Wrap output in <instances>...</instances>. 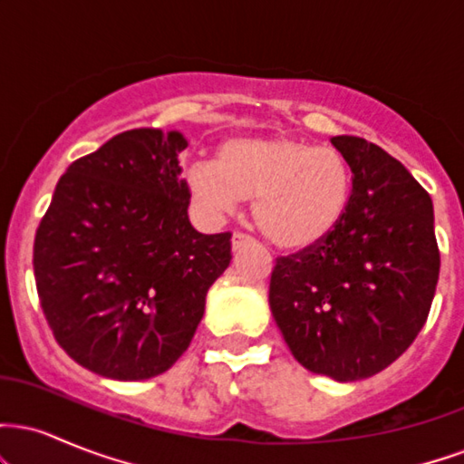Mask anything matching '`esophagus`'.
I'll use <instances>...</instances> for the list:
<instances>
[{
  "mask_svg": "<svg viewBox=\"0 0 464 464\" xmlns=\"http://www.w3.org/2000/svg\"><path fill=\"white\" fill-rule=\"evenodd\" d=\"M248 242H253V237L246 236V233H242V231L233 233V250H237L239 246H244V244H248Z\"/></svg>",
  "mask_w": 464,
  "mask_h": 464,
  "instance_id": "1",
  "label": "esophagus"
}]
</instances>
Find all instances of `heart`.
<instances>
[{
    "mask_svg": "<svg viewBox=\"0 0 464 464\" xmlns=\"http://www.w3.org/2000/svg\"><path fill=\"white\" fill-rule=\"evenodd\" d=\"M194 200L214 216L253 198V220L270 242L303 248L334 231L351 196V168L335 148L299 137H233L216 163L188 169Z\"/></svg>",
    "mask_w": 464,
    "mask_h": 464,
    "instance_id": "1",
    "label": "heart"
}]
</instances>
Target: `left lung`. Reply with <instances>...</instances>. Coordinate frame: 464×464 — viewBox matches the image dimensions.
Returning <instances> with one entry per match:
<instances>
[{
	"mask_svg": "<svg viewBox=\"0 0 464 464\" xmlns=\"http://www.w3.org/2000/svg\"><path fill=\"white\" fill-rule=\"evenodd\" d=\"M351 168L343 220L276 257L270 310L307 371L355 382L392 364L428 321L440 270L432 198L362 137H332Z\"/></svg>",
	"mask_w": 464,
	"mask_h": 464,
	"instance_id": "1",
	"label": "left lung"
}]
</instances>
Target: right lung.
<instances>
[{
    "label": "right lung",
    "mask_w": 464,
    "mask_h": 464,
    "mask_svg": "<svg viewBox=\"0 0 464 464\" xmlns=\"http://www.w3.org/2000/svg\"><path fill=\"white\" fill-rule=\"evenodd\" d=\"M180 132L132 129L58 180L34 237L45 321L72 360L121 382L161 375L189 347L231 233L191 227Z\"/></svg>",
    "instance_id": "add662e5"
}]
</instances>
